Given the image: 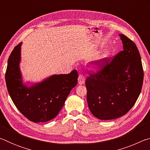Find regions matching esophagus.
Wrapping results in <instances>:
<instances>
[{
    "mask_svg": "<svg viewBox=\"0 0 150 150\" xmlns=\"http://www.w3.org/2000/svg\"><path fill=\"white\" fill-rule=\"evenodd\" d=\"M78 82L79 85H83L85 82V77L84 75H79L78 77Z\"/></svg>",
    "mask_w": 150,
    "mask_h": 150,
    "instance_id": "34e87169",
    "label": "esophagus"
}]
</instances>
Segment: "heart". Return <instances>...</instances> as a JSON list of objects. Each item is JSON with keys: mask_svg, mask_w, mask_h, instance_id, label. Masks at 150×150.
I'll return each mask as SVG.
<instances>
[{"mask_svg": "<svg viewBox=\"0 0 150 150\" xmlns=\"http://www.w3.org/2000/svg\"><path fill=\"white\" fill-rule=\"evenodd\" d=\"M103 57H106V55H103Z\"/></svg>", "mask_w": 150, "mask_h": 150, "instance_id": "heart-1", "label": "heart"}]
</instances>
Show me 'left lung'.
<instances>
[{
  "label": "left lung",
  "mask_w": 150,
  "mask_h": 150,
  "mask_svg": "<svg viewBox=\"0 0 150 150\" xmlns=\"http://www.w3.org/2000/svg\"><path fill=\"white\" fill-rule=\"evenodd\" d=\"M119 36L123 50L113 59L94 62L103 68L86 79L88 108L100 120L126 115L136 103L143 85L144 71L138 48L126 35Z\"/></svg>",
  "instance_id": "8db88e82"
}]
</instances>
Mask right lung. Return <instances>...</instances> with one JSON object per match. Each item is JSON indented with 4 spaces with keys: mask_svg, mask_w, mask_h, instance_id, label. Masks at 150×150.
Listing matches in <instances>:
<instances>
[{
    "mask_svg": "<svg viewBox=\"0 0 150 150\" xmlns=\"http://www.w3.org/2000/svg\"><path fill=\"white\" fill-rule=\"evenodd\" d=\"M22 42L12 50L8 60L5 80L15 106L34 122H45L56 116L66 98L77 84L78 73L54 75L28 87L24 84L20 69Z\"/></svg>",
    "mask_w": 150,
    "mask_h": 150,
    "instance_id": "1",
    "label": "right lung"
}]
</instances>
